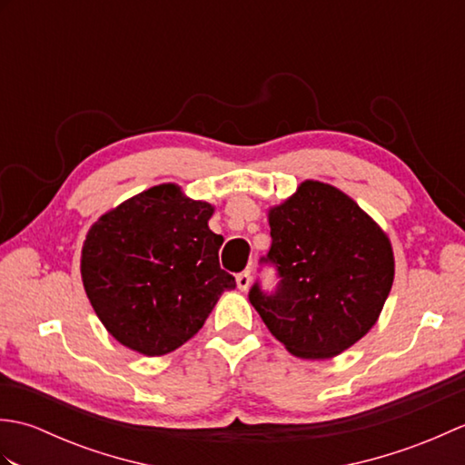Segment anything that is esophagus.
Masks as SVG:
<instances>
[{"label": "esophagus", "mask_w": 465, "mask_h": 465, "mask_svg": "<svg viewBox=\"0 0 465 465\" xmlns=\"http://www.w3.org/2000/svg\"><path fill=\"white\" fill-rule=\"evenodd\" d=\"M235 282H238V288L242 292H245V290L250 288V283H252V273L250 272H242V273H238V278H235Z\"/></svg>", "instance_id": "34e87169"}]
</instances>
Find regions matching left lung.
<instances>
[{
	"label": "left lung",
	"instance_id": "left-lung-1",
	"mask_svg": "<svg viewBox=\"0 0 465 465\" xmlns=\"http://www.w3.org/2000/svg\"><path fill=\"white\" fill-rule=\"evenodd\" d=\"M280 285L250 302L275 340L303 360H328L368 333L388 300L396 262L381 227L338 187L305 180L270 207Z\"/></svg>",
	"mask_w": 465,
	"mask_h": 465
}]
</instances>
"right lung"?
Masks as SVG:
<instances>
[{"mask_svg":"<svg viewBox=\"0 0 465 465\" xmlns=\"http://www.w3.org/2000/svg\"><path fill=\"white\" fill-rule=\"evenodd\" d=\"M213 205L160 183L104 213L85 235L82 282L97 318L125 348L165 355L202 330L235 278L220 268Z\"/></svg>","mask_w":465,"mask_h":465,"instance_id":"right-lung-1","label":"right lung"}]
</instances>
